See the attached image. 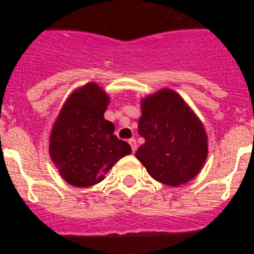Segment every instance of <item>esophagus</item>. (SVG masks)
<instances>
[{
  "mask_svg": "<svg viewBox=\"0 0 254 254\" xmlns=\"http://www.w3.org/2000/svg\"><path fill=\"white\" fill-rule=\"evenodd\" d=\"M128 143L131 145V147H132V152H134L136 150H137V142H136V140H134V138H129Z\"/></svg>",
  "mask_w": 254,
  "mask_h": 254,
  "instance_id": "34e87169",
  "label": "esophagus"
}]
</instances>
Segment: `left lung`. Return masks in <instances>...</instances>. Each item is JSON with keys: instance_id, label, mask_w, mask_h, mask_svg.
Returning <instances> with one entry per match:
<instances>
[{"instance_id": "obj_1", "label": "left lung", "mask_w": 254, "mask_h": 254, "mask_svg": "<svg viewBox=\"0 0 254 254\" xmlns=\"http://www.w3.org/2000/svg\"><path fill=\"white\" fill-rule=\"evenodd\" d=\"M138 133L145 138L136 158L150 176L168 186L187 183L207 156L202 123L176 91L164 89L142 100Z\"/></svg>"}]
</instances>
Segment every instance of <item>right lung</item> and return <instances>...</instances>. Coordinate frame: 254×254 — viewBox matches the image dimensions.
Wrapping results in <instances>:
<instances>
[{
	"label": "right lung",
	"mask_w": 254,
	"mask_h": 254,
	"mask_svg": "<svg viewBox=\"0 0 254 254\" xmlns=\"http://www.w3.org/2000/svg\"><path fill=\"white\" fill-rule=\"evenodd\" d=\"M108 103L98 85H85L69 96L53 126L49 154L69 185L99 183L117 161L132 152L114 134L113 123L104 120Z\"/></svg>",
	"instance_id": "right-lung-1"
}]
</instances>
